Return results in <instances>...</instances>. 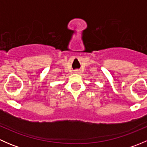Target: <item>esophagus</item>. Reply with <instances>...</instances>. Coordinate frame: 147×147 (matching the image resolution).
<instances>
[{
	"label": "esophagus",
	"instance_id": "34e87169",
	"mask_svg": "<svg viewBox=\"0 0 147 147\" xmlns=\"http://www.w3.org/2000/svg\"><path fill=\"white\" fill-rule=\"evenodd\" d=\"M75 72L77 74H79V73H80V71L79 69H76V70L75 71Z\"/></svg>",
	"mask_w": 147,
	"mask_h": 147
}]
</instances>
